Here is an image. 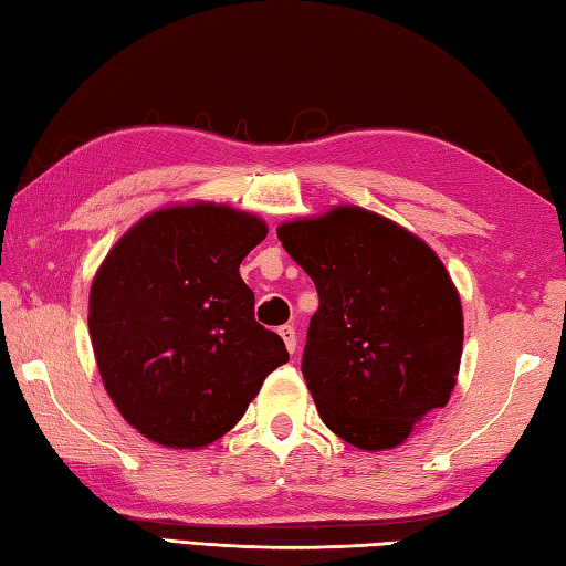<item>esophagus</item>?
<instances>
[{
    "mask_svg": "<svg viewBox=\"0 0 566 566\" xmlns=\"http://www.w3.org/2000/svg\"><path fill=\"white\" fill-rule=\"evenodd\" d=\"M280 336L284 338L286 352L294 354V352H296V332H294V326H292V324H284V326H280Z\"/></svg>",
    "mask_w": 566,
    "mask_h": 566,
    "instance_id": "esophagus-1",
    "label": "esophagus"
}]
</instances>
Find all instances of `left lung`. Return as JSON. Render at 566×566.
<instances>
[{
	"label": "left lung",
	"instance_id": "obj_1",
	"mask_svg": "<svg viewBox=\"0 0 566 566\" xmlns=\"http://www.w3.org/2000/svg\"><path fill=\"white\" fill-rule=\"evenodd\" d=\"M312 276L318 310L302 374L328 430L361 450L400 446L455 386L462 306L416 234L361 208L276 230Z\"/></svg>",
	"mask_w": 566,
	"mask_h": 566
}]
</instances>
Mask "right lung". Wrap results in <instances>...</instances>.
<instances>
[{"label": "right lung", "mask_w": 566, "mask_h": 566, "mask_svg": "<svg viewBox=\"0 0 566 566\" xmlns=\"http://www.w3.org/2000/svg\"><path fill=\"white\" fill-rule=\"evenodd\" d=\"M264 238L252 214L198 202L148 214L101 264L88 300L98 371L120 416L153 443L222 438L290 361L240 276Z\"/></svg>", "instance_id": "obj_1"}]
</instances>
